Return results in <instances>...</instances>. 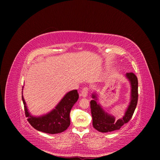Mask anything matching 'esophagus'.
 Listing matches in <instances>:
<instances>
[{
    "label": "esophagus",
    "instance_id": "esophagus-1",
    "mask_svg": "<svg viewBox=\"0 0 160 160\" xmlns=\"http://www.w3.org/2000/svg\"><path fill=\"white\" fill-rule=\"evenodd\" d=\"M89 88L88 87H84V88L82 89V90L81 91L80 95L82 96L83 97H86L88 95V93H89Z\"/></svg>",
    "mask_w": 160,
    "mask_h": 160
}]
</instances>
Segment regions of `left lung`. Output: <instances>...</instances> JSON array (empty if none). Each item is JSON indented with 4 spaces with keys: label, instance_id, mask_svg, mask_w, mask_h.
Returning a JSON list of instances; mask_svg holds the SVG:
<instances>
[{
    "label": "left lung",
    "instance_id": "obj_1",
    "mask_svg": "<svg viewBox=\"0 0 160 160\" xmlns=\"http://www.w3.org/2000/svg\"><path fill=\"white\" fill-rule=\"evenodd\" d=\"M127 77L130 81L132 86V100L122 119L115 121L113 117L106 113L102 108L96 102V95H93L92 97L95 100H92L90 102V108L93 127L100 132H109L121 128L124 124L130 121L136 110L138 100V80L136 74L133 72H127Z\"/></svg>",
    "mask_w": 160,
    "mask_h": 160
}]
</instances>
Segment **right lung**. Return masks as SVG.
I'll return each instance as SVG.
<instances>
[{
    "instance_id": "1",
    "label": "right lung",
    "mask_w": 160,
    "mask_h": 160,
    "mask_svg": "<svg viewBox=\"0 0 160 160\" xmlns=\"http://www.w3.org/2000/svg\"><path fill=\"white\" fill-rule=\"evenodd\" d=\"M78 97L77 90L69 92L51 112L40 117L31 116L28 112L22 96V99L25 115L28 117L27 120L32 127L42 132L55 134L65 131L69 127L70 112Z\"/></svg>"
}]
</instances>
